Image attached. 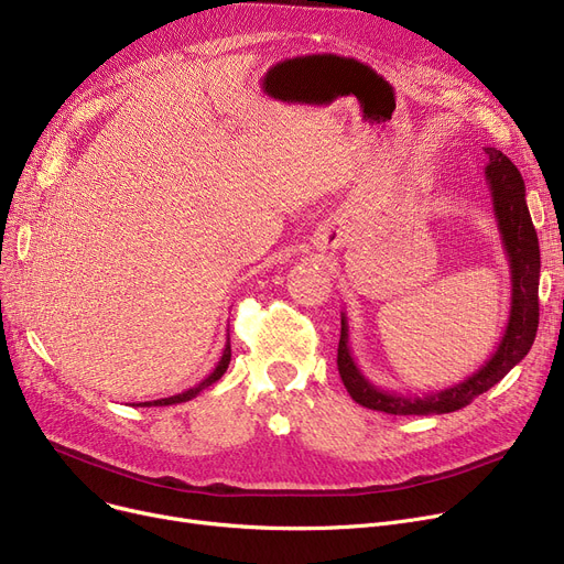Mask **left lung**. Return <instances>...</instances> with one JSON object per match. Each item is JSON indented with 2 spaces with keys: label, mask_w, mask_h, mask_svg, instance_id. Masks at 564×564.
I'll list each match as a JSON object with an SVG mask.
<instances>
[{
  "label": "left lung",
  "mask_w": 564,
  "mask_h": 564,
  "mask_svg": "<svg viewBox=\"0 0 564 564\" xmlns=\"http://www.w3.org/2000/svg\"><path fill=\"white\" fill-rule=\"evenodd\" d=\"M489 164L485 166L487 185L494 198V215L498 221L502 249L510 260L512 302L506 334H502L496 351L487 364L443 391L432 393H395L377 389L370 379L359 370L349 349V327L347 317L340 313V343H338V372L347 393L354 402L372 411L393 413V416H427V413H451L470 404L478 395L489 391L494 383L506 377L535 343L540 324V242L538 230L532 226L525 185L519 169L496 148H485Z\"/></svg>",
  "instance_id": "1"
}]
</instances>
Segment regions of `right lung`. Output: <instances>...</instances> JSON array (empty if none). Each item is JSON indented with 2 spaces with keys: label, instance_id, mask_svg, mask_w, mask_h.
<instances>
[{
  "label": "right lung",
  "instance_id": "add662e5",
  "mask_svg": "<svg viewBox=\"0 0 564 564\" xmlns=\"http://www.w3.org/2000/svg\"><path fill=\"white\" fill-rule=\"evenodd\" d=\"M228 364H230V336H226V345H224V354H221V359H219V364L215 366V370L207 375L200 383H196L194 389H187L185 393H177V395H171V398H162V400H153V402H141L139 406H169V404H181V402H187V400H192V398H196L203 389H207V387H213L215 381H219L221 379V375L228 370Z\"/></svg>",
  "mask_w": 564,
  "mask_h": 564
}]
</instances>
